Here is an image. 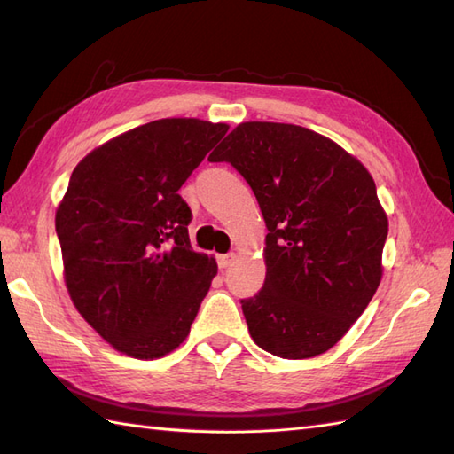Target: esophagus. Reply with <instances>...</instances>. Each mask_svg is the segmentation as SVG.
Masks as SVG:
<instances>
[{"label": "esophagus", "mask_w": 454, "mask_h": 454, "mask_svg": "<svg viewBox=\"0 0 454 454\" xmlns=\"http://www.w3.org/2000/svg\"><path fill=\"white\" fill-rule=\"evenodd\" d=\"M236 262V254H226V255H218V265L220 269H228Z\"/></svg>", "instance_id": "1"}]
</instances>
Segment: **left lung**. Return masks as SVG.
Instances as JSON below:
<instances>
[{
  "label": "left lung",
  "instance_id": "8db88e82",
  "mask_svg": "<svg viewBox=\"0 0 454 454\" xmlns=\"http://www.w3.org/2000/svg\"><path fill=\"white\" fill-rule=\"evenodd\" d=\"M242 173L263 212V288L242 301L252 340L310 359L341 340L382 278L388 218L363 163L285 122H242L210 153Z\"/></svg>",
  "mask_w": 454,
  "mask_h": 454
}]
</instances>
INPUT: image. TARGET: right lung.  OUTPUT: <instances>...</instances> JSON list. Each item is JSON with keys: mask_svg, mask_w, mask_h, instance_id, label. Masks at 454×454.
Masks as SVG:
<instances>
[{"mask_svg": "<svg viewBox=\"0 0 454 454\" xmlns=\"http://www.w3.org/2000/svg\"><path fill=\"white\" fill-rule=\"evenodd\" d=\"M224 122L160 119L91 150L56 208L74 306L114 349L160 359L185 341L218 265L192 252L179 189Z\"/></svg>", "mask_w": 454, "mask_h": 454, "instance_id": "right-lung-1", "label": "right lung"}]
</instances>
